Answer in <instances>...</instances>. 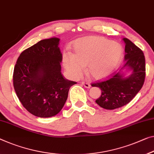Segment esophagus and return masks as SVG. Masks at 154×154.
<instances>
[{
	"label": "esophagus",
	"instance_id": "1",
	"mask_svg": "<svg viewBox=\"0 0 154 154\" xmlns=\"http://www.w3.org/2000/svg\"><path fill=\"white\" fill-rule=\"evenodd\" d=\"M81 84L83 85L85 87H86V88H90L91 87V85L89 83V82H82Z\"/></svg>",
	"mask_w": 154,
	"mask_h": 154
}]
</instances>
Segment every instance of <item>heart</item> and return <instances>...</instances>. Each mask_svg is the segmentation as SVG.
I'll return each instance as SVG.
<instances>
[{"label":"heart","mask_w":154,"mask_h":154,"mask_svg":"<svg viewBox=\"0 0 154 154\" xmlns=\"http://www.w3.org/2000/svg\"><path fill=\"white\" fill-rule=\"evenodd\" d=\"M122 47L116 42L99 36H89L77 42L74 54L65 52L63 65L73 79H79L84 72L96 80L105 79L114 72L121 63Z\"/></svg>","instance_id":"heart-1"}]
</instances>
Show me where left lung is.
<instances>
[{
    "instance_id": "obj_1",
    "label": "left lung",
    "mask_w": 154,
    "mask_h": 154,
    "mask_svg": "<svg viewBox=\"0 0 154 154\" xmlns=\"http://www.w3.org/2000/svg\"><path fill=\"white\" fill-rule=\"evenodd\" d=\"M125 63L124 67L131 70L129 76L121 73L91 84L99 87L101 95L96 103L106 109H115L128 104L140 90L145 79V58L143 51L129 39L124 38Z\"/></svg>"
}]
</instances>
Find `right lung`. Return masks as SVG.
Instances as JSON below:
<instances>
[{
    "mask_svg": "<svg viewBox=\"0 0 154 154\" xmlns=\"http://www.w3.org/2000/svg\"><path fill=\"white\" fill-rule=\"evenodd\" d=\"M58 38L38 42L20 54L14 67L13 84L23 107L37 117L49 118L60 112L70 87L76 82L61 74L63 55Z\"/></svg>",
    "mask_w": 154,
    "mask_h": 154,
    "instance_id": "obj_1",
    "label": "right lung"
}]
</instances>
